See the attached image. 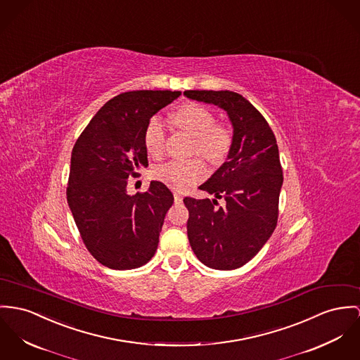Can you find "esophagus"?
I'll list each match as a JSON object with an SVG mask.
<instances>
[{"mask_svg":"<svg viewBox=\"0 0 360 360\" xmlns=\"http://www.w3.org/2000/svg\"><path fill=\"white\" fill-rule=\"evenodd\" d=\"M174 200H175V202H176V204H181V202H182V200H184V197H182L181 194L175 192V193H174Z\"/></svg>","mask_w":360,"mask_h":360,"instance_id":"34e87169","label":"esophagus"}]
</instances>
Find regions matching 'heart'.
Masks as SVG:
<instances>
[{
    "instance_id": "obj_1",
    "label": "heart",
    "mask_w": 360,
    "mask_h": 360,
    "mask_svg": "<svg viewBox=\"0 0 360 360\" xmlns=\"http://www.w3.org/2000/svg\"><path fill=\"white\" fill-rule=\"evenodd\" d=\"M174 123L193 137L192 153L211 165H221L233 146V131L224 123H215L214 113L197 103H186L172 113ZM143 145L159 159L166 150V131L162 120L152 116L143 130ZM155 179L175 191H186L207 176V167L198 158L186 162L171 160L153 168Z\"/></svg>"
}]
</instances>
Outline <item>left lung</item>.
I'll list each match as a JSON object with an SVG mask.
<instances>
[{
  "label": "left lung",
  "mask_w": 360,
  "mask_h": 360,
  "mask_svg": "<svg viewBox=\"0 0 360 360\" xmlns=\"http://www.w3.org/2000/svg\"><path fill=\"white\" fill-rule=\"evenodd\" d=\"M192 100L215 104L233 124V146L218 171L200 186L224 198L185 197L188 237L197 259L215 270H236L263 248L278 221L283 182L277 139L263 115L230 90H186Z\"/></svg>",
  "instance_id": "8db88e82"
}]
</instances>
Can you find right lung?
<instances>
[{
  "mask_svg": "<svg viewBox=\"0 0 360 360\" xmlns=\"http://www.w3.org/2000/svg\"><path fill=\"white\" fill-rule=\"evenodd\" d=\"M179 96L171 90L122 93L93 116L74 145L67 201L84 247L112 270L141 267L158 249L174 195L158 181L134 195L126 188L148 166V120Z\"/></svg>",
  "mask_w": 360,
  "mask_h": 360,
  "instance_id": "right-lung-1",
  "label": "right lung"
}]
</instances>
